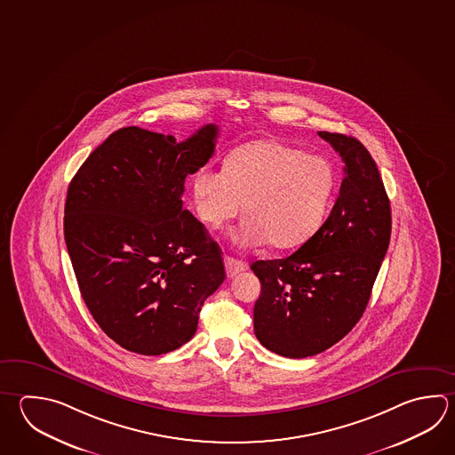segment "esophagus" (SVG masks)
Returning a JSON list of instances; mask_svg holds the SVG:
<instances>
[{"label": "esophagus", "instance_id": "obj_1", "mask_svg": "<svg viewBox=\"0 0 455 455\" xmlns=\"http://www.w3.org/2000/svg\"><path fill=\"white\" fill-rule=\"evenodd\" d=\"M223 262H225V270H227V276L228 278H233L235 275L240 274V272H244L248 266L243 262V260H238V259L235 258H227L223 259Z\"/></svg>", "mask_w": 455, "mask_h": 455}]
</instances>
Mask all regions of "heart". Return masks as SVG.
<instances>
[{
  "instance_id": "heart-1",
  "label": "heart",
  "mask_w": 455,
  "mask_h": 455,
  "mask_svg": "<svg viewBox=\"0 0 455 455\" xmlns=\"http://www.w3.org/2000/svg\"><path fill=\"white\" fill-rule=\"evenodd\" d=\"M335 172L320 156L272 140L252 141L227 156L223 169L203 167L193 179L197 217L209 228L243 212L236 240L244 246L268 241L291 249L309 240L325 219Z\"/></svg>"
}]
</instances>
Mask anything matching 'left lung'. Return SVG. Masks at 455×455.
<instances>
[{
	"label": "left lung",
	"mask_w": 455,
	"mask_h": 455,
	"mask_svg": "<svg viewBox=\"0 0 455 455\" xmlns=\"http://www.w3.org/2000/svg\"><path fill=\"white\" fill-rule=\"evenodd\" d=\"M344 163L339 196L325 223L290 258L256 260L262 284L254 331L268 351L315 355L359 322L391 238V207L377 164L355 138L318 132Z\"/></svg>",
	"instance_id": "1"
}]
</instances>
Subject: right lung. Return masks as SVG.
Wrapping results in <instances>:
<instances>
[{
  "label": "right lung",
  "mask_w": 455,
  "mask_h": 455,
  "mask_svg": "<svg viewBox=\"0 0 455 455\" xmlns=\"http://www.w3.org/2000/svg\"><path fill=\"white\" fill-rule=\"evenodd\" d=\"M217 135L209 124L179 143L125 127L70 181L64 238L78 288L96 323L127 351L161 355L188 343L225 280L222 251L181 201Z\"/></svg>",
  "instance_id": "obj_1"
}]
</instances>
